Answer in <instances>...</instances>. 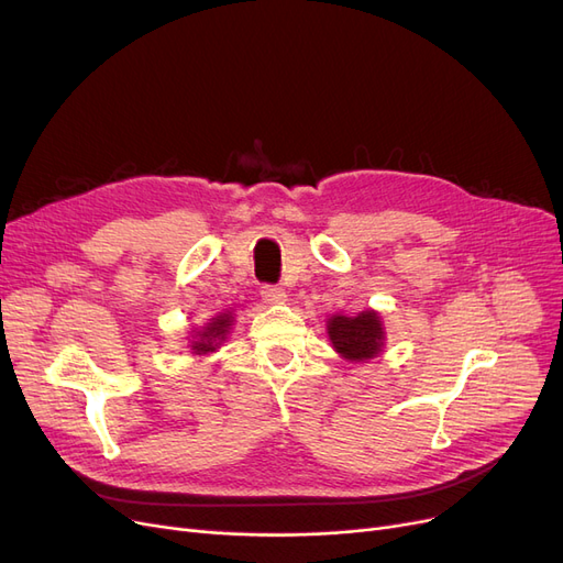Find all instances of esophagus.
I'll return each mask as SVG.
<instances>
[{
  "mask_svg": "<svg viewBox=\"0 0 563 563\" xmlns=\"http://www.w3.org/2000/svg\"><path fill=\"white\" fill-rule=\"evenodd\" d=\"M261 296H263V300L267 305H282V302H286V294H284V288H279V286H263Z\"/></svg>",
  "mask_w": 563,
  "mask_h": 563,
  "instance_id": "1",
  "label": "esophagus"
}]
</instances>
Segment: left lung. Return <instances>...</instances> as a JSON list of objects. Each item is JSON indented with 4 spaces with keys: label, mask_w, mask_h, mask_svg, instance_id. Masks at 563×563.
Segmentation results:
<instances>
[{
    "label": "left lung",
    "mask_w": 563,
    "mask_h": 563,
    "mask_svg": "<svg viewBox=\"0 0 563 563\" xmlns=\"http://www.w3.org/2000/svg\"><path fill=\"white\" fill-rule=\"evenodd\" d=\"M327 333L333 350L350 364H366L385 350V323L380 312L364 310L360 314H331Z\"/></svg>",
    "instance_id": "1"
}]
</instances>
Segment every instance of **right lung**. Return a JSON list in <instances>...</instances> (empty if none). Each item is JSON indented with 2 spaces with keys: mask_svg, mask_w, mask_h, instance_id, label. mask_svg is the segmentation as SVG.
Returning a JSON list of instances; mask_svg holds the SVG:
<instances>
[{
  "mask_svg": "<svg viewBox=\"0 0 563 563\" xmlns=\"http://www.w3.org/2000/svg\"><path fill=\"white\" fill-rule=\"evenodd\" d=\"M232 323H234L232 310L218 312L216 317H211L207 323H203L199 331H192V335L187 338V343H190L187 347L192 350V354H199V356L216 352L220 345L225 343V338H228V333L232 329Z\"/></svg>",
  "mask_w": 563,
  "mask_h": 563,
  "instance_id": "add662e5",
  "label": "right lung"
}]
</instances>
